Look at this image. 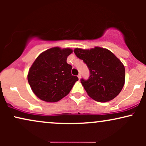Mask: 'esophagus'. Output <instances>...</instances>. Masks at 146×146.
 <instances>
[{
  "label": "esophagus",
  "mask_w": 146,
  "mask_h": 146,
  "mask_svg": "<svg viewBox=\"0 0 146 146\" xmlns=\"http://www.w3.org/2000/svg\"><path fill=\"white\" fill-rule=\"evenodd\" d=\"M78 78L79 80H80V78H81V75H80V74H79V75H78Z\"/></svg>",
  "instance_id": "34e87169"
}]
</instances>
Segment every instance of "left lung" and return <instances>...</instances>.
I'll use <instances>...</instances> for the list:
<instances>
[{
    "label": "left lung",
    "instance_id": "obj_1",
    "mask_svg": "<svg viewBox=\"0 0 146 146\" xmlns=\"http://www.w3.org/2000/svg\"><path fill=\"white\" fill-rule=\"evenodd\" d=\"M74 53L83 60L90 71L88 80H81L90 98L106 102L119 94L125 84V67L111 51L95 46L90 49L75 48Z\"/></svg>",
    "mask_w": 146,
    "mask_h": 146
}]
</instances>
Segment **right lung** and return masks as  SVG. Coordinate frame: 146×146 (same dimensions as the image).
I'll use <instances>...</instances> for the list:
<instances>
[{
	"instance_id": "add662e5",
	"label": "right lung",
	"mask_w": 146,
	"mask_h": 146,
	"mask_svg": "<svg viewBox=\"0 0 146 146\" xmlns=\"http://www.w3.org/2000/svg\"><path fill=\"white\" fill-rule=\"evenodd\" d=\"M71 48L53 47L43 51L29 68L27 80L40 100L56 102L66 96L78 78L72 75V66L66 62Z\"/></svg>"
}]
</instances>
